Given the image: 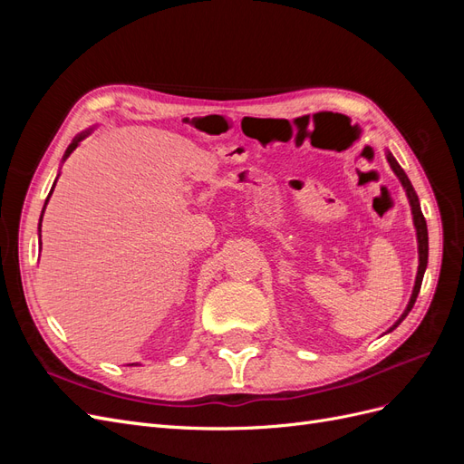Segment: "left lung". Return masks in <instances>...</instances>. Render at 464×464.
Wrapping results in <instances>:
<instances>
[{
    "label": "left lung",
    "instance_id": "left-lung-1",
    "mask_svg": "<svg viewBox=\"0 0 464 464\" xmlns=\"http://www.w3.org/2000/svg\"><path fill=\"white\" fill-rule=\"evenodd\" d=\"M387 162L391 166V170L395 172V176L399 178V181L402 184L404 191H406V198H409V203H411V210H412V222H414V228H416V240H418V273H416V280H414V288H412V294H411V300L409 304H406V310L402 312V315L395 321V325L389 327L387 333H391L392 329H397L402 319L411 314L412 305L418 298V292H420V286H422V278H424V273H426V266H428V227H426V218L422 215V208H420V201H418V195L411 184L409 176L404 174V170L401 168V164L397 162V159L392 157V154L387 150Z\"/></svg>",
    "mask_w": 464,
    "mask_h": 464
}]
</instances>
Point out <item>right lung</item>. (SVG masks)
Wrapping results in <instances>:
<instances>
[{
	"mask_svg": "<svg viewBox=\"0 0 464 464\" xmlns=\"http://www.w3.org/2000/svg\"><path fill=\"white\" fill-rule=\"evenodd\" d=\"M92 133V128L91 130H85V131H81L75 139H73V141H72V145H69L67 147V150H65V154H63V159H62V162H65L67 160V157H69V154H72L77 147H79V143L82 141V139H85V137H89ZM58 178H60V174H58ZM58 178H55V181H58ZM55 181H53V186H52V189H50V195H52V191H53V188H55ZM50 195H48V198H46V203H44V208H46V205H48V201H50ZM44 208H42V215H40V222H38V237H40V232H42V217H44ZM128 366H137V363H128Z\"/></svg>",
	"mask_w": 464,
	"mask_h": 464,
	"instance_id": "add662e5",
	"label": "right lung"
}]
</instances>
